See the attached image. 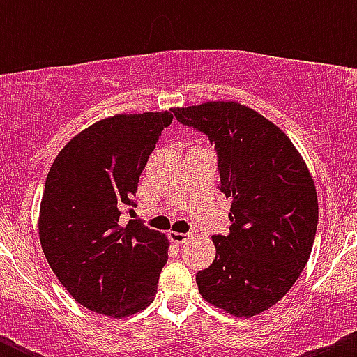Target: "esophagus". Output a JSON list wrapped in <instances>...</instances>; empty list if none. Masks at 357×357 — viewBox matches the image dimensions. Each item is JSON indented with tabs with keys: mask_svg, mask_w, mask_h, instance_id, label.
Returning a JSON list of instances; mask_svg holds the SVG:
<instances>
[{
	"mask_svg": "<svg viewBox=\"0 0 357 357\" xmlns=\"http://www.w3.org/2000/svg\"><path fill=\"white\" fill-rule=\"evenodd\" d=\"M169 240H171L172 243H176V245H181V243H185L186 240H190V235H188V233L171 231V233H169Z\"/></svg>",
	"mask_w": 357,
	"mask_h": 357,
	"instance_id": "34e87169",
	"label": "esophagus"
}]
</instances>
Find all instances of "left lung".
<instances>
[{
  "mask_svg": "<svg viewBox=\"0 0 357 357\" xmlns=\"http://www.w3.org/2000/svg\"><path fill=\"white\" fill-rule=\"evenodd\" d=\"M218 152L219 190L231 199L229 233L214 235L215 259L197 273L202 297L252 318L282 301L307 264L318 228V195L289 136L236 102L172 109Z\"/></svg>",
  "mask_w": 357,
  "mask_h": 357,
  "instance_id": "obj_1",
  "label": "left lung"
}]
</instances>
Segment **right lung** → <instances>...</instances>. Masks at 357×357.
I'll use <instances>...</instances> for the list:
<instances>
[{"mask_svg": "<svg viewBox=\"0 0 357 357\" xmlns=\"http://www.w3.org/2000/svg\"><path fill=\"white\" fill-rule=\"evenodd\" d=\"M171 122L167 110L107 117L74 136L50 169L39 242L60 283L89 311L126 318L155 298L169 240L119 218L136 205L139 176Z\"/></svg>", "mask_w": 357, "mask_h": 357, "instance_id": "right-lung-1", "label": "right lung"}]
</instances>
